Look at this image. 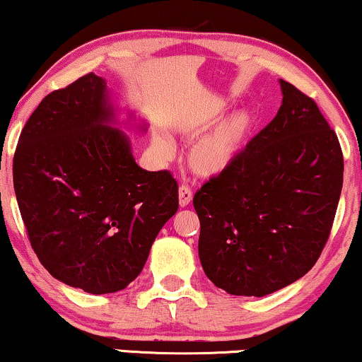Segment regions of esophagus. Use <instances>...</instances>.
Listing matches in <instances>:
<instances>
[{"mask_svg": "<svg viewBox=\"0 0 362 362\" xmlns=\"http://www.w3.org/2000/svg\"><path fill=\"white\" fill-rule=\"evenodd\" d=\"M192 190L190 187L187 185H180V189H178V204H180V207H187L192 202Z\"/></svg>", "mask_w": 362, "mask_h": 362, "instance_id": "34e87169", "label": "esophagus"}]
</instances>
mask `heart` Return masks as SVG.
Listing matches in <instances>:
<instances>
[{
    "mask_svg": "<svg viewBox=\"0 0 362 362\" xmlns=\"http://www.w3.org/2000/svg\"><path fill=\"white\" fill-rule=\"evenodd\" d=\"M222 112L223 105H215L204 117L189 123H180L177 127V132L180 135L194 139L204 130H207L221 117ZM250 132H252V117L245 110H240L232 117L226 118L221 125L215 127L212 132L197 140L190 147L189 155H187V163H189L192 173H195L197 177L210 178L227 170L244 150ZM153 147L162 157H170L172 155V145L167 136L155 135Z\"/></svg>",
    "mask_w": 362,
    "mask_h": 362,
    "instance_id": "1",
    "label": "heart"
}]
</instances>
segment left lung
Masks as SVG:
<instances>
[{
	"mask_svg": "<svg viewBox=\"0 0 362 362\" xmlns=\"http://www.w3.org/2000/svg\"><path fill=\"white\" fill-rule=\"evenodd\" d=\"M279 83L274 120L194 195L200 264L232 296L272 294L308 274L339 204L344 158L336 132L313 98Z\"/></svg>",
	"mask_w": 362,
	"mask_h": 362,
	"instance_id": "obj_1",
	"label": "left lung"
}]
</instances>
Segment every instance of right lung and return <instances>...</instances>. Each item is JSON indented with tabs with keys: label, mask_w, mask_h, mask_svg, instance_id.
<instances>
[{
	"label": "right lung",
	"mask_w": 362,
	"mask_h": 362,
	"mask_svg": "<svg viewBox=\"0 0 362 362\" xmlns=\"http://www.w3.org/2000/svg\"><path fill=\"white\" fill-rule=\"evenodd\" d=\"M95 73L41 100L21 130L13 184L31 247L54 279L90 294L125 289L177 212L170 172L136 165Z\"/></svg>",
	"instance_id": "right-lung-1"
}]
</instances>
